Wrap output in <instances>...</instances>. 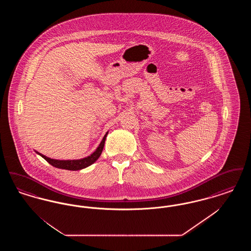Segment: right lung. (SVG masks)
Wrapping results in <instances>:
<instances>
[{"instance_id":"right-lung-1","label":"right lung","mask_w":251,"mask_h":251,"mask_svg":"<svg viewBox=\"0 0 251 251\" xmlns=\"http://www.w3.org/2000/svg\"><path fill=\"white\" fill-rule=\"evenodd\" d=\"M107 134L108 131L105 133V135L103 136L101 142L99 145V147L97 148L95 151L91 155L87 156V157L83 158V159H78V160H56V159H50L47 156L43 155V154H41L37 151H36V152L37 154L41 156L42 158H44L49 164H50L52 167L61 168V169H67V170H80V169H83V168L91 166L99 159V157L100 156L101 152H102Z\"/></svg>"}]
</instances>
